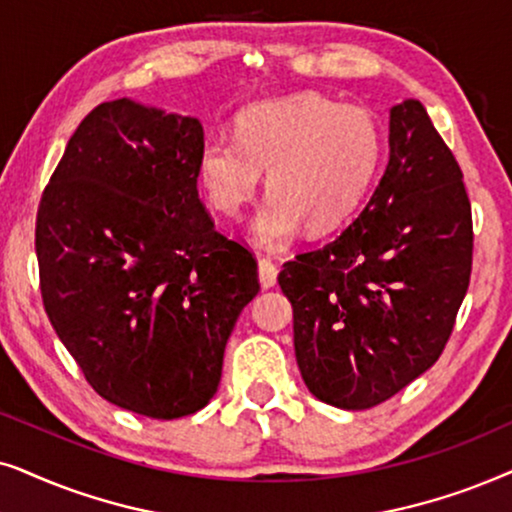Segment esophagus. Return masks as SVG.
<instances>
[{
  "mask_svg": "<svg viewBox=\"0 0 512 512\" xmlns=\"http://www.w3.org/2000/svg\"><path fill=\"white\" fill-rule=\"evenodd\" d=\"M257 271H260V283L262 288H274L276 285V278H278V267L271 260H267V257H260L257 260Z\"/></svg>",
  "mask_w": 512,
  "mask_h": 512,
  "instance_id": "esophagus-1",
  "label": "esophagus"
}]
</instances>
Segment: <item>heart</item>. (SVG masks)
Returning a JSON list of instances; mask_svg holds the SVG:
<instances>
[{
    "label": "heart",
    "mask_w": 512,
    "mask_h": 512,
    "mask_svg": "<svg viewBox=\"0 0 512 512\" xmlns=\"http://www.w3.org/2000/svg\"><path fill=\"white\" fill-rule=\"evenodd\" d=\"M381 154L384 133L370 109L299 93L243 109L236 138L208 135L196 170L210 206L227 217L255 199L267 170L269 199L252 238L281 250L304 224L323 234L349 220L370 192Z\"/></svg>",
    "instance_id": "heart-1"
}]
</instances>
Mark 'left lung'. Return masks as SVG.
I'll return each mask as SVG.
<instances>
[{"instance_id":"obj_1","label":"left lung","mask_w":512,"mask_h":512,"mask_svg":"<svg viewBox=\"0 0 512 512\" xmlns=\"http://www.w3.org/2000/svg\"><path fill=\"white\" fill-rule=\"evenodd\" d=\"M388 147L363 213L278 274L304 384L342 410L384 403L440 358L473 267L463 173L419 100L391 107Z\"/></svg>"}]
</instances>
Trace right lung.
Wrapping results in <instances>:
<instances>
[{
  "instance_id": "1",
  "label": "right lung",
  "mask_w": 512,
  "mask_h": 512,
  "mask_svg": "<svg viewBox=\"0 0 512 512\" xmlns=\"http://www.w3.org/2000/svg\"><path fill=\"white\" fill-rule=\"evenodd\" d=\"M203 126L119 98L81 121L37 210L44 309L93 391L142 417L210 403L238 313L260 292L248 248L199 199Z\"/></svg>"
}]
</instances>
